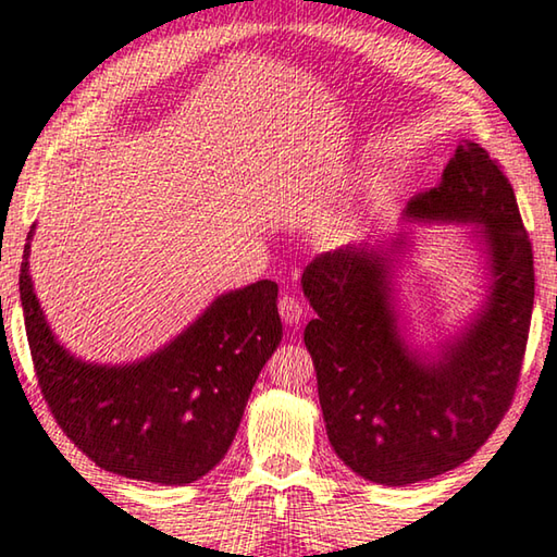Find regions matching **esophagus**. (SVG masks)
<instances>
[{
    "label": "esophagus",
    "mask_w": 557,
    "mask_h": 557,
    "mask_svg": "<svg viewBox=\"0 0 557 557\" xmlns=\"http://www.w3.org/2000/svg\"><path fill=\"white\" fill-rule=\"evenodd\" d=\"M277 310H280L282 322L289 324V326H297L299 322H302V317H305L302 302H299L295 295H282L280 302H277Z\"/></svg>",
    "instance_id": "34e87169"
}]
</instances>
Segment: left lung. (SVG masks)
I'll return each instance as SVG.
<instances>
[{"label":"left lung","mask_w":557,"mask_h":557,"mask_svg":"<svg viewBox=\"0 0 557 557\" xmlns=\"http://www.w3.org/2000/svg\"><path fill=\"white\" fill-rule=\"evenodd\" d=\"M419 220L483 227L493 285L485 310L438 361L401 342L389 264L374 247L322 252L302 272L317 320L305 344L330 444L361 479L406 485L456 469L479 451L513 401L531 330L533 245L498 161L463 140L436 188L413 196Z\"/></svg>","instance_id":"8db88e82"}]
</instances>
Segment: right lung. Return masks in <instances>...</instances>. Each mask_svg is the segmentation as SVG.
<instances>
[{
  "mask_svg": "<svg viewBox=\"0 0 557 557\" xmlns=\"http://www.w3.org/2000/svg\"><path fill=\"white\" fill-rule=\"evenodd\" d=\"M20 297L51 417L96 466L136 481L183 485L215 469L282 339L270 280L220 295L181 337L126 367L86 364L54 339L32 287L29 243Z\"/></svg>",
  "mask_w": 557,
  "mask_h": 557,
  "instance_id": "right-lung-1",
  "label": "right lung"
}]
</instances>
